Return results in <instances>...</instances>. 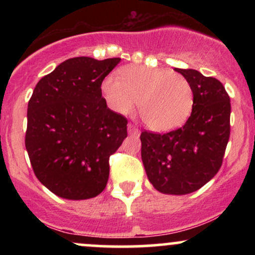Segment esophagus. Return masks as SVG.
<instances>
[{"instance_id": "esophagus-1", "label": "esophagus", "mask_w": 255, "mask_h": 255, "mask_svg": "<svg viewBox=\"0 0 255 255\" xmlns=\"http://www.w3.org/2000/svg\"><path fill=\"white\" fill-rule=\"evenodd\" d=\"M128 133L131 134V135H140V130L136 126L129 124L128 125Z\"/></svg>"}]
</instances>
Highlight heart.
I'll return each mask as SVG.
<instances>
[{
	"mask_svg": "<svg viewBox=\"0 0 255 255\" xmlns=\"http://www.w3.org/2000/svg\"><path fill=\"white\" fill-rule=\"evenodd\" d=\"M102 92L111 110L120 115L133 113L139 101L142 121L154 131H170L191 116L194 105L192 85L183 75L166 68L128 66L120 79L109 75Z\"/></svg>",
	"mask_w": 255,
	"mask_h": 255,
	"instance_id": "obj_1",
	"label": "heart"
}]
</instances>
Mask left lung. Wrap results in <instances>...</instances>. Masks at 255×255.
Returning a JSON list of instances; mask_svg holds the SVG:
<instances>
[{
	"label": "left lung",
	"mask_w": 255,
	"mask_h": 255,
	"mask_svg": "<svg viewBox=\"0 0 255 255\" xmlns=\"http://www.w3.org/2000/svg\"><path fill=\"white\" fill-rule=\"evenodd\" d=\"M175 71L192 85L194 105L183 127L165 134L142 131L141 159L152 186L163 194L198 191L217 174L230 136V98L217 79L195 69Z\"/></svg>",
	"instance_id": "1"
}]
</instances>
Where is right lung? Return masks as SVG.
I'll return each mask as SVG.
<instances>
[{
  "mask_svg": "<svg viewBox=\"0 0 255 255\" xmlns=\"http://www.w3.org/2000/svg\"><path fill=\"white\" fill-rule=\"evenodd\" d=\"M120 61L69 58L34 87L25 146L37 178L57 197L85 200L107 186L127 119L108 108L101 86Z\"/></svg>",
  "mask_w": 255,
  "mask_h": 255,
  "instance_id": "1",
  "label": "right lung"
}]
</instances>
